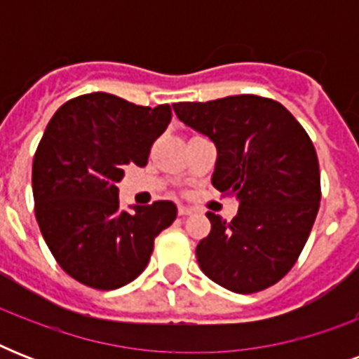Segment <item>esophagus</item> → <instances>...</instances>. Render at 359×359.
Wrapping results in <instances>:
<instances>
[{"label":"esophagus","instance_id":"obj_1","mask_svg":"<svg viewBox=\"0 0 359 359\" xmlns=\"http://www.w3.org/2000/svg\"><path fill=\"white\" fill-rule=\"evenodd\" d=\"M194 212V208L186 207V205H179V214L180 216H188V214Z\"/></svg>","mask_w":359,"mask_h":359}]
</instances>
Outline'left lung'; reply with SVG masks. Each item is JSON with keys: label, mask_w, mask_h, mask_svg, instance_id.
Instances as JSON below:
<instances>
[{"label": "left lung", "mask_w": 359, "mask_h": 359, "mask_svg": "<svg viewBox=\"0 0 359 359\" xmlns=\"http://www.w3.org/2000/svg\"><path fill=\"white\" fill-rule=\"evenodd\" d=\"M173 109L216 145L212 186L238 201L231 222L207 212L210 235L196 250L203 273L238 294L272 287L294 266L318 212L320 171L309 135L285 106L255 95Z\"/></svg>", "instance_id": "8db88e82"}]
</instances>
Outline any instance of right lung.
<instances>
[{
    "instance_id": "right-lung-1",
    "label": "right lung",
    "mask_w": 359,
    "mask_h": 359,
    "mask_svg": "<svg viewBox=\"0 0 359 359\" xmlns=\"http://www.w3.org/2000/svg\"><path fill=\"white\" fill-rule=\"evenodd\" d=\"M169 121V104L145 108L89 93L48 123L33 158L35 216L52 255L76 281L100 290L134 281L154 238L177 218L171 201L121 210L117 188L126 165H147Z\"/></svg>"
}]
</instances>
